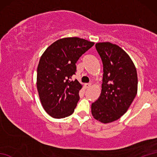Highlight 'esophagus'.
<instances>
[{"label": "esophagus", "mask_w": 157, "mask_h": 157, "mask_svg": "<svg viewBox=\"0 0 157 157\" xmlns=\"http://www.w3.org/2000/svg\"><path fill=\"white\" fill-rule=\"evenodd\" d=\"M91 86V84L90 83H87V84H85V87L86 88H88Z\"/></svg>", "instance_id": "esophagus-1"}]
</instances>
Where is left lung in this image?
<instances>
[{
    "label": "left lung",
    "mask_w": 157,
    "mask_h": 157,
    "mask_svg": "<svg viewBox=\"0 0 157 157\" xmlns=\"http://www.w3.org/2000/svg\"><path fill=\"white\" fill-rule=\"evenodd\" d=\"M103 64L101 96L91 106L92 115L103 123L116 121L128 111L138 92V75L129 56L111 42L96 43Z\"/></svg>",
    "instance_id": "1"
}]
</instances>
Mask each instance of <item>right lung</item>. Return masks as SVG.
Here are the masks:
<instances>
[{
  "label": "right lung",
  "instance_id": "obj_1",
  "mask_svg": "<svg viewBox=\"0 0 157 157\" xmlns=\"http://www.w3.org/2000/svg\"><path fill=\"white\" fill-rule=\"evenodd\" d=\"M94 44L78 37L59 39L41 56L37 69V89L45 111L53 118L61 119L74 112L82 85L77 79L75 63Z\"/></svg>",
  "mask_w": 157,
  "mask_h": 157
}]
</instances>
